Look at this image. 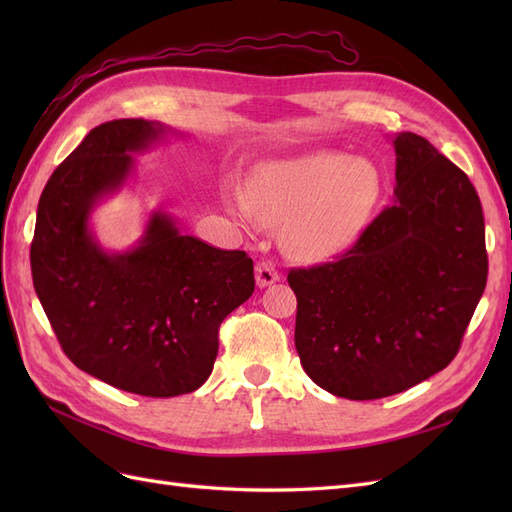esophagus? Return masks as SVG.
<instances>
[{
    "label": "esophagus",
    "mask_w": 512,
    "mask_h": 512,
    "mask_svg": "<svg viewBox=\"0 0 512 512\" xmlns=\"http://www.w3.org/2000/svg\"><path fill=\"white\" fill-rule=\"evenodd\" d=\"M280 280V273L275 271L271 262H258L256 265V286L258 288H267Z\"/></svg>",
    "instance_id": "esophagus-1"
}]
</instances>
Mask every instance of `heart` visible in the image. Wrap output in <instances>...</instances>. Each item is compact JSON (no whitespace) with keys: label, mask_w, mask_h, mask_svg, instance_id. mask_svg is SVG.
Instances as JSON below:
<instances>
[{"label":"heart","mask_w":512,"mask_h":512,"mask_svg":"<svg viewBox=\"0 0 512 512\" xmlns=\"http://www.w3.org/2000/svg\"><path fill=\"white\" fill-rule=\"evenodd\" d=\"M380 194L376 168L344 151H312L260 164L243 192L228 183L230 211L243 222L284 224L282 241L299 258L337 254L356 237Z\"/></svg>","instance_id":"heart-1"}]
</instances>
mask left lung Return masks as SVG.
<instances>
[{
  "mask_svg": "<svg viewBox=\"0 0 512 512\" xmlns=\"http://www.w3.org/2000/svg\"><path fill=\"white\" fill-rule=\"evenodd\" d=\"M395 196L337 262L292 269L305 374L346 399L410 389L455 359L487 284L485 220L468 175L401 132Z\"/></svg>",
  "mask_w": 512,
  "mask_h": 512,
  "instance_id": "obj_1",
  "label": "left lung"
}]
</instances>
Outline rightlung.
<instances>
[{
	"instance_id": "add662e5",
	"label": "right lung",
	"mask_w": 512,
	"mask_h": 512,
	"mask_svg": "<svg viewBox=\"0 0 512 512\" xmlns=\"http://www.w3.org/2000/svg\"><path fill=\"white\" fill-rule=\"evenodd\" d=\"M185 136L160 121L91 130L44 185L32 241L38 299L68 359L145 397L196 391L213 371L222 320L252 297L254 262L183 235L153 209L128 250H106L91 215L134 177V153Z\"/></svg>"
}]
</instances>
